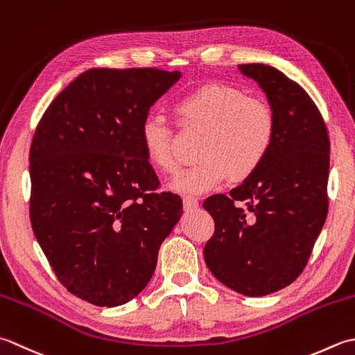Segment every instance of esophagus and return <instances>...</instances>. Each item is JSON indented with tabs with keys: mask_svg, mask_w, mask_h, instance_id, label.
<instances>
[{
	"mask_svg": "<svg viewBox=\"0 0 355 355\" xmlns=\"http://www.w3.org/2000/svg\"><path fill=\"white\" fill-rule=\"evenodd\" d=\"M199 207V200L194 196H184V209L185 211H193Z\"/></svg>",
	"mask_w": 355,
	"mask_h": 355,
	"instance_id": "1",
	"label": "esophagus"
}]
</instances>
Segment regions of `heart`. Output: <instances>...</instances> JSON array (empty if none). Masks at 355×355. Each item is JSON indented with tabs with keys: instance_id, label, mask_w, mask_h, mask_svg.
<instances>
[{
	"instance_id": "b5f03b06",
	"label": "heart",
	"mask_w": 355,
	"mask_h": 355,
	"mask_svg": "<svg viewBox=\"0 0 355 355\" xmlns=\"http://www.w3.org/2000/svg\"><path fill=\"white\" fill-rule=\"evenodd\" d=\"M175 112L187 132H200L198 159L171 182L179 193L199 194L230 178L242 182L262 167L276 141V114L265 101L223 83H208L178 99ZM173 127L161 113H150L141 125L148 162L162 173L178 168Z\"/></svg>"
}]
</instances>
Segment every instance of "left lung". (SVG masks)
Wrapping results in <instances>:
<instances>
[{"instance_id":"left-lung-1","label":"left lung","mask_w":355,"mask_h":355,"mask_svg":"<svg viewBox=\"0 0 355 355\" xmlns=\"http://www.w3.org/2000/svg\"><path fill=\"white\" fill-rule=\"evenodd\" d=\"M276 114V141L262 167L204 208L214 234L204 248L213 276L260 297L291 285L308 263L328 214L329 136L308 93L280 70L242 64Z\"/></svg>"}]
</instances>
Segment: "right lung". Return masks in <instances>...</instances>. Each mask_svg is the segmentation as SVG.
I'll return each mask as SVG.
<instances>
[{
  "label": "right lung",
  "mask_w": 355,
  "mask_h": 355,
  "mask_svg": "<svg viewBox=\"0 0 355 355\" xmlns=\"http://www.w3.org/2000/svg\"><path fill=\"white\" fill-rule=\"evenodd\" d=\"M180 78L159 69H90L42 114L31 146V222L58 280L119 306L153 276L182 199L159 193L141 142L150 107Z\"/></svg>",
  "instance_id": "add662e5"
}]
</instances>
